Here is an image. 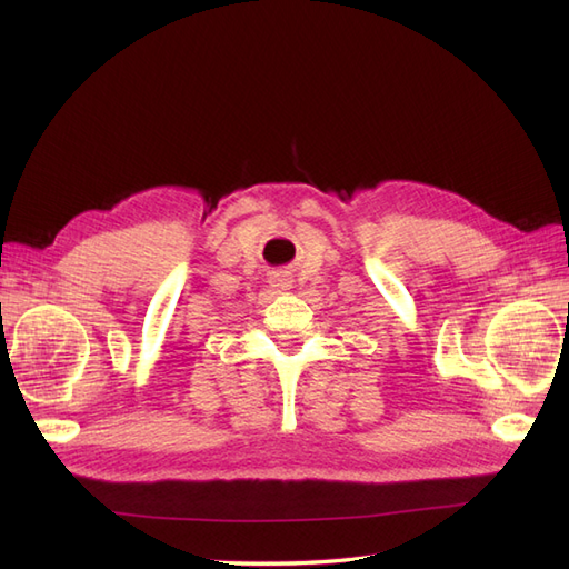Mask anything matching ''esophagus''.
<instances>
[{
    "label": "esophagus",
    "instance_id": "34e87169",
    "mask_svg": "<svg viewBox=\"0 0 569 569\" xmlns=\"http://www.w3.org/2000/svg\"><path fill=\"white\" fill-rule=\"evenodd\" d=\"M270 284H272L274 291H282V295H287V291L295 287V280H291L287 272H272L270 274Z\"/></svg>",
    "mask_w": 569,
    "mask_h": 569
}]
</instances>
